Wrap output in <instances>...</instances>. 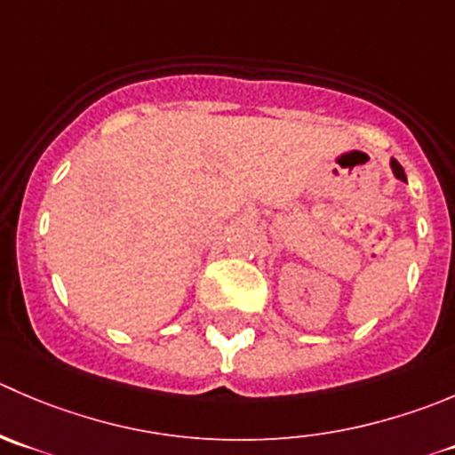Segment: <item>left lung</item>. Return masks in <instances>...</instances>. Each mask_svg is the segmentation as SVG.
Here are the masks:
<instances>
[{
	"mask_svg": "<svg viewBox=\"0 0 455 455\" xmlns=\"http://www.w3.org/2000/svg\"><path fill=\"white\" fill-rule=\"evenodd\" d=\"M391 171H394L395 178L403 180V182H407V175H404V169H403V166H400L395 160H391Z\"/></svg>",
	"mask_w": 455,
	"mask_h": 455,
	"instance_id": "obj_1",
	"label": "left lung"
}]
</instances>
